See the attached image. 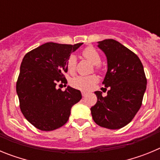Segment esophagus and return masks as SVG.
Here are the masks:
<instances>
[{
  "mask_svg": "<svg viewBox=\"0 0 160 160\" xmlns=\"http://www.w3.org/2000/svg\"><path fill=\"white\" fill-rule=\"evenodd\" d=\"M87 92H85V91H82V95L83 96V97H85V96L87 95Z\"/></svg>",
  "mask_w": 160,
  "mask_h": 160,
  "instance_id": "esophagus-1",
  "label": "esophagus"
}]
</instances>
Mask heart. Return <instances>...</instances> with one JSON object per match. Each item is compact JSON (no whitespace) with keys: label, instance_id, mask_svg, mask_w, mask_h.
Segmentation results:
<instances>
[{"label":"heart","instance_id":"heart-1","mask_svg":"<svg viewBox=\"0 0 160 160\" xmlns=\"http://www.w3.org/2000/svg\"><path fill=\"white\" fill-rule=\"evenodd\" d=\"M83 57L90 61L92 64L96 65L95 70L97 71L100 70L99 63L101 62V56L97 49L92 46L85 48L82 52ZM66 67L69 73H73L75 71L76 68V58L74 55H70L68 58L66 62ZM98 79L95 75L90 76H76L70 80V85L73 88L78 89L82 90H89L94 87V85L98 83Z\"/></svg>","mask_w":160,"mask_h":160}]
</instances>
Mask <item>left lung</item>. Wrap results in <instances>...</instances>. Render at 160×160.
Wrapping results in <instances>:
<instances>
[{
    "label": "left lung",
    "mask_w": 160,
    "mask_h": 160,
    "mask_svg": "<svg viewBox=\"0 0 160 160\" xmlns=\"http://www.w3.org/2000/svg\"><path fill=\"white\" fill-rule=\"evenodd\" d=\"M105 53L108 70L102 82L107 95L95 91V105L90 108L94 122L108 129H120L134 118L142 105L147 78L140 59L134 52L114 39L98 42ZM106 88V89H107Z\"/></svg>",
    "instance_id": "left-lung-1"
}]
</instances>
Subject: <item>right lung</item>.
<instances>
[{"label":"right lung","instance_id":"right-lung-1","mask_svg":"<svg viewBox=\"0 0 160 160\" xmlns=\"http://www.w3.org/2000/svg\"><path fill=\"white\" fill-rule=\"evenodd\" d=\"M82 45L47 42L28 52L22 60L16 86L20 109L41 131L62 127L69 119L71 107L81 100L80 90L68 87L63 91L57 86L67 83L64 75L66 62Z\"/></svg>","mask_w":160,"mask_h":160}]
</instances>
